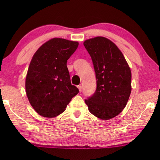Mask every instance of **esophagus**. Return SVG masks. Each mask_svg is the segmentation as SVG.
<instances>
[{
    "label": "esophagus",
    "instance_id": "esophagus-1",
    "mask_svg": "<svg viewBox=\"0 0 160 160\" xmlns=\"http://www.w3.org/2000/svg\"><path fill=\"white\" fill-rule=\"evenodd\" d=\"M78 89H79V91L81 92V91H82V86H81V85H78Z\"/></svg>",
    "mask_w": 160,
    "mask_h": 160
}]
</instances>
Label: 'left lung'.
<instances>
[{"mask_svg": "<svg viewBox=\"0 0 160 160\" xmlns=\"http://www.w3.org/2000/svg\"><path fill=\"white\" fill-rule=\"evenodd\" d=\"M92 60L97 87L93 96L84 100L89 111L102 120L120 114L131 92V71L118 47L102 36L84 42Z\"/></svg>", "mask_w": 160, "mask_h": 160, "instance_id": "8db88e82", "label": "left lung"}]
</instances>
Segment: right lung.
<instances>
[{
	"label": "right lung",
	"instance_id": "1",
	"mask_svg": "<svg viewBox=\"0 0 160 160\" xmlns=\"http://www.w3.org/2000/svg\"><path fill=\"white\" fill-rule=\"evenodd\" d=\"M79 44L54 38L44 43L33 55L27 73L25 89L29 103L37 113L54 118L79 93L71 83L67 60Z\"/></svg>",
	"mask_w": 160,
	"mask_h": 160
}]
</instances>
